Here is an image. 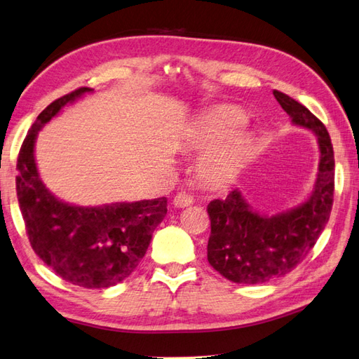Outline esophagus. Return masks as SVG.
Returning a JSON list of instances; mask_svg holds the SVG:
<instances>
[{
    "instance_id": "esophagus-1",
    "label": "esophagus",
    "mask_w": 359,
    "mask_h": 359,
    "mask_svg": "<svg viewBox=\"0 0 359 359\" xmlns=\"http://www.w3.org/2000/svg\"><path fill=\"white\" fill-rule=\"evenodd\" d=\"M193 202H194L193 196L187 194L185 191H183V193L176 194V196H174V198H172V203H174V206H177V208H185V206H189V205L193 203Z\"/></svg>"
}]
</instances>
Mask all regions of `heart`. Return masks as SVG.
<instances>
[{"instance_id": "b5f03b06", "label": "heart", "mask_w": 359, "mask_h": 359, "mask_svg": "<svg viewBox=\"0 0 359 359\" xmlns=\"http://www.w3.org/2000/svg\"><path fill=\"white\" fill-rule=\"evenodd\" d=\"M245 123L246 116L236 108H214L211 111L203 113L194 123L188 140L189 147L194 149L211 148L238 131ZM252 147V137L248 133H237L223 144L210 149L200 159V177L212 187H222L224 183L231 182L251 154Z\"/></svg>"}]
</instances>
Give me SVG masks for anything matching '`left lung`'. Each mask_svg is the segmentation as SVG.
Listing matches in <instances>:
<instances>
[{"label": "left lung", "instance_id": "left-lung-1", "mask_svg": "<svg viewBox=\"0 0 359 359\" xmlns=\"http://www.w3.org/2000/svg\"><path fill=\"white\" fill-rule=\"evenodd\" d=\"M273 96L295 125L316 135L318 174L311 197L290 211L257 212L238 189L208 205V262L224 278L243 285H260L295 269L321 236L333 205L335 157L326 127L295 99L278 90H273Z\"/></svg>", "mask_w": 359, "mask_h": 359}]
</instances>
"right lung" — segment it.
I'll use <instances>...</instances> for the list:
<instances>
[{"label": "right lung", "mask_w": 359, "mask_h": 359, "mask_svg": "<svg viewBox=\"0 0 359 359\" xmlns=\"http://www.w3.org/2000/svg\"><path fill=\"white\" fill-rule=\"evenodd\" d=\"M88 91L81 87L56 99L33 122L16 163V196L29 241L41 260L72 285L105 289L137 268L166 215V198L84 208L61 202L46 188L35 162L38 131Z\"/></svg>", "instance_id": "1"}]
</instances>
